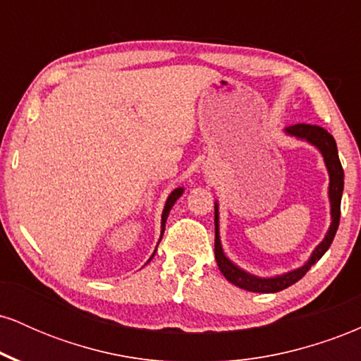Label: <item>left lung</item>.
I'll list each match as a JSON object with an SVG mask.
<instances>
[{"instance_id":"obj_1","label":"left lung","mask_w":361,"mask_h":361,"mask_svg":"<svg viewBox=\"0 0 361 361\" xmlns=\"http://www.w3.org/2000/svg\"><path fill=\"white\" fill-rule=\"evenodd\" d=\"M285 134L290 137H295L304 142H309L321 152L322 159H324L327 175H329V188H327V197H329V207H331V226L327 229L321 243L317 244L316 250L309 256V259L304 264L295 270L281 273V275L275 276H258L252 273L239 268L234 261H231L224 252L222 243H221V231H219V202H215V259H217L219 270L226 276L231 283L235 287L247 290V292H258V293H275L280 290L288 288L295 281H299L302 276L310 270L314 263L324 256V252L329 250L331 243H333L334 235H336L338 226H339V215H341V197L343 188H345V173H343L341 161L338 156L336 140L333 135L326 130V128L319 126H309V123H295V126L285 127Z\"/></svg>"}]
</instances>
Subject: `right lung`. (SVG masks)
<instances>
[{"instance_id": "obj_1", "label": "right lung", "mask_w": 361, "mask_h": 361, "mask_svg": "<svg viewBox=\"0 0 361 361\" xmlns=\"http://www.w3.org/2000/svg\"><path fill=\"white\" fill-rule=\"evenodd\" d=\"M183 192H185V188H183V186H180V188H175V190H173V192L169 193V197L166 198V204H164L163 214H161V238H163V233H164V226H166V219H168V215H169V210L173 209V205L176 204V200H178V198L181 197V195H183ZM161 238H159V241H161ZM159 241H157V244H159ZM156 250H157V246H156ZM156 250H154V252H152V256H151V258L147 259V263H149V261H151L152 258H154V255H156Z\"/></svg>"}]
</instances>
